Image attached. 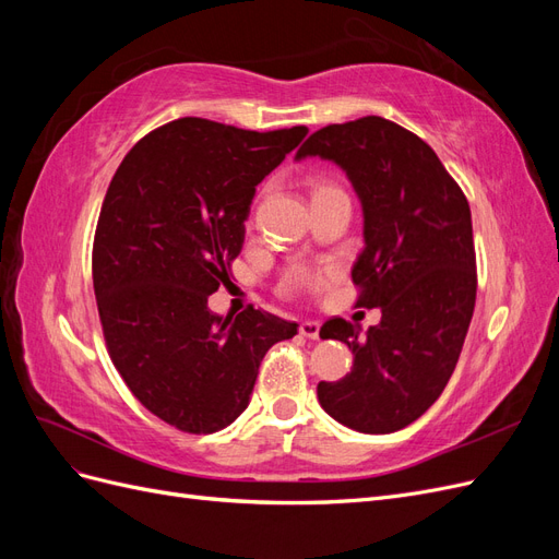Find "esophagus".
<instances>
[{
	"label": "esophagus",
	"mask_w": 559,
	"mask_h": 559,
	"mask_svg": "<svg viewBox=\"0 0 559 559\" xmlns=\"http://www.w3.org/2000/svg\"><path fill=\"white\" fill-rule=\"evenodd\" d=\"M300 335H306V337H312V341H317L319 337V321H302L300 324Z\"/></svg>",
	"instance_id": "esophagus-1"
}]
</instances>
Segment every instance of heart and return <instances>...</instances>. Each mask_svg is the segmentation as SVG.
Masks as SVG:
<instances>
[{"label": "heart", "mask_w": 559, "mask_h": 559, "mask_svg": "<svg viewBox=\"0 0 559 559\" xmlns=\"http://www.w3.org/2000/svg\"><path fill=\"white\" fill-rule=\"evenodd\" d=\"M337 186L335 183H331V181H317L314 186H312V195H317V193H324V191H335ZM331 275V270H314V273H302L300 275V282H317V280H324V277H329Z\"/></svg>", "instance_id": "obj_1"}]
</instances>
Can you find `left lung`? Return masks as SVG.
Wrapping results in <instances>:
<instances>
[{"label": "left lung", "instance_id": "8db88e82", "mask_svg": "<svg viewBox=\"0 0 559 559\" xmlns=\"http://www.w3.org/2000/svg\"><path fill=\"white\" fill-rule=\"evenodd\" d=\"M306 156L341 165L361 200L352 282L359 308L382 310L364 335L341 317L321 326L354 364L317 396L354 431L392 433L431 408L460 361L478 286L468 200L425 140L382 116L312 132L296 154Z\"/></svg>", "mask_w": 559, "mask_h": 559}]
</instances>
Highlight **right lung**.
I'll list each match as a JSON object with an SVG mask.
<instances>
[{
  "label": "right lung",
  "instance_id": "add662e5",
  "mask_svg": "<svg viewBox=\"0 0 559 559\" xmlns=\"http://www.w3.org/2000/svg\"><path fill=\"white\" fill-rule=\"evenodd\" d=\"M308 134L179 118L134 144L109 183L93 242L107 352L148 413L214 433L247 408L265 352L298 324L263 310L210 312L245 242L257 186Z\"/></svg>",
  "mask_w": 559,
  "mask_h": 559
}]
</instances>
